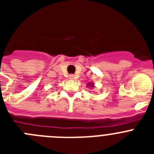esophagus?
I'll use <instances>...</instances> for the list:
<instances>
[{"label":"esophagus","instance_id":"esophagus-1","mask_svg":"<svg viewBox=\"0 0 154 154\" xmlns=\"http://www.w3.org/2000/svg\"><path fill=\"white\" fill-rule=\"evenodd\" d=\"M69 79H75L74 75H69Z\"/></svg>","mask_w":154,"mask_h":154}]
</instances>
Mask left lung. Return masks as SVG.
<instances>
[{
  "label": "left lung",
  "mask_w": 154,
  "mask_h": 154,
  "mask_svg": "<svg viewBox=\"0 0 154 154\" xmlns=\"http://www.w3.org/2000/svg\"><path fill=\"white\" fill-rule=\"evenodd\" d=\"M89 86H92V87H93L94 86V85H93V83H89Z\"/></svg>",
  "instance_id": "1"
}]
</instances>
